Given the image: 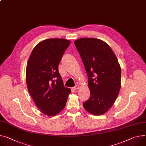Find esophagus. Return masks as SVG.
Instances as JSON below:
<instances>
[{"instance_id":"34e87169","label":"esophagus","mask_w":146,"mask_h":146,"mask_svg":"<svg viewBox=\"0 0 146 146\" xmlns=\"http://www.w3.org/2000/svg\"><path fill=\"white\" fill-rule=\"evenodd\" d=\"M79 86L78 85H76L74 87H73V90H78V89H79Z\"/></svg>"}]
</instances>
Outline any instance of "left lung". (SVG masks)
I'll return each mask as SVG.
<instances>
[{
    "instance_id": "left-lung-1",
    "label": "left lung",
    "mask_w": 146,
    "mask_h": 146,
    "mask_svg": "<svg viewBox=\"0 0 146 146\" xmlns=\"http://www.w3.org/2000/svg\"><path fill=\"white\" fill-rule=\"evenodd\" d=\"M88 76L90 97L84 109L94 115L107 112L121 87V69L111 48L101 39L83 38L74 41Z\"/></svg>"
}]
</instances>
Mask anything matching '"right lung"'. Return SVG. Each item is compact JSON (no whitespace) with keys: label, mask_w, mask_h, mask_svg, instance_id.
Masks as SVG:
<instances>
[{"label":"right lung","mask_w":146,"mask_h":146,"mask_svg":"<svg viewBox=\"0 0 146 146\" xmlns=\"http://www.w3.org/2000/svg\"><path fill=\"white\" fill-rule=\"evenodd\" d=\"M68 39L50 38L38 43L32 50L26 68V82L36 107L44 114L55 116L64 108L71 90L64 87L58 66Z\"/></svg>","instance_id":"right-lung-1"}]
</instances>
